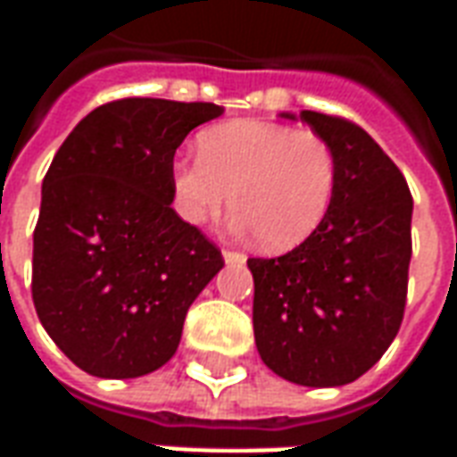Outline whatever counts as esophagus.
<instances>
[{"label": "esophagus", "mask_w": 457, "mask_h": 457, "mask_svg": "<svg viewBox=\"0 0 457 457\" xmlns=\"http://www.w3.org/2000/svg\"><path fill=\"white\" fill-rule=\"evenodd\" d=\"M222 259H225L228 264H245V262H247V257H245L242 252H232V249H225V252H222Z\"/></svg>", "instance_id": "esophagus-1"}]
</instances>
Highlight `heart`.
<instances>
[{
    "label": "heart",
    "mask_w": 457,
    "mask_h": 457,
    "mask_svg": "<svg viewBox=\"0 0 457 457\" xmlns=\"http://www.w3.org/2000/svg\"><path fill=\"white\" fill-rule=\"evenodd\" d=\"M173 208L203 225L232 198V228L257 232L271 252L306 242L326 220L337 188L336 151L311 129L259 120L212 127L200 137V159L170 170Z\"/></svg>",
    "instance_id": "b5f03b06"
}]
</instances>
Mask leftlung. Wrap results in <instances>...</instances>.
<instances>
[{"label":"left lung","mask_w":457,"mask_h":457,"mask_svg":"<svg viewBox=\"0 0 457 457\" xmlns=\"http://www.w3.org/2000/svg\"><path fill=\"white\" fill-rule=\"evenodd\" d=\"M298 117L336 151V198L296 249L247 259L254 340L264 364L288 382L343 386L362 377L399 333L413 200L402 170L362 127L311 110Z\"/></svg>","instance_id":"1"}]
</instances>
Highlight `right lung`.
Here are the masks:
<instances>
[{
  "label": "right lung",
  "mask_w": 457,
  "mask_h": 457,
  "mask_svg": "<svg viewBox=\"0 0 457 457\" xmlns=\"http://www.w3.org/2000/svg\"><path fill=\"white\" fill-rule=\"evenodd\" d=\"M212 103L127 97L78 121L51 161L34 229L31 296L83 372L131 379L169 362L190 303L225 267L170 208L173 156Z\"/></svg>",
  "instance_id": "1"
}]
</instances>
